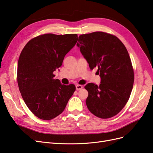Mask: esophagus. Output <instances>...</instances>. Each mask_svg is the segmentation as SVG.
<instances>
[{"label": "esophagus", "mask_w": 153, "mask_h": 153, "mask_svg": "<svg viewBox=\"0 0 153 153\" xmlns=\"http://www.w3.org/2000/svg\"><path fill=\"white\" fill-rule=\"evenodd\" d=\"M82 88H83V86L81 85H76V89L77 91L81 90V89H82Z\"/></svg>", "instance_id": "34e87169"}]
</instances>
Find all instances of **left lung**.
<instances>
[{"label":"left lung","instance_id":"1","mask_svg":"<svg viewBox=\"0 0 153 153\" xmlns=\"http://www.w3.org/2000/svg\"><path fill=\"white\" fill-rule=\"evenodd\" d=\"M77 46L91 69L98 68L99 86L92 83L84 87L88 91V109L101 119L112 117L127 103L133 86L134 71L124 44L116 36L104 32L79 36Z\"/></svg>","mask_w":153,"mask_h":153}]
</instances>
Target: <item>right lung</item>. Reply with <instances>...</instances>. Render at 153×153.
<instances>
[{
	"label": "right lung",
	"instance_id": "1",
	"mask_svg": "<svg viewBox=\"0 0 153 153\" xmlns=\"http://www.w3.org/2000/svg\"><path fill=\"white\" fill-rule=\"evenodd\" d=\"M78 41L76 34H45L30 39L18 62L17 82L27 107L36 117L50 120L61 114L76 90L75 85L61 84L53 71Z\"/></svg>",
	"mask_w": 153,
	"mask_h": 153
}]
</instances>
